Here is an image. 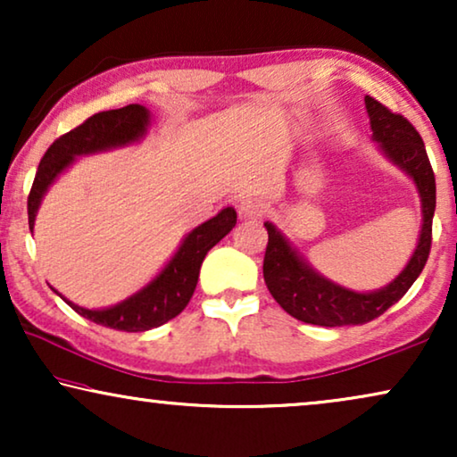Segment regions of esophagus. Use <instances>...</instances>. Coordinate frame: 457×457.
<instances>
[{
	"mask_svg": "<svg viewBox=\"0 0 457 457\" xmlns=\"http://www.w3.org/2000/svg\"><path fill=\"white\" fill-rule=\"evenodd\" d=\"M239 214L243 218H262L266 214V204L258 197H247L239 205Z\"/></svg>",
	"mask_w": 457,
	"mask_h": 457,
	"instance_id": "obj_1",
	"label": "esophagus"
}]
</instances>
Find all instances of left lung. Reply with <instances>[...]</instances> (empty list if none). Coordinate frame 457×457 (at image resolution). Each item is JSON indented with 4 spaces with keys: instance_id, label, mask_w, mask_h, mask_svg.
<instances>
[{
    "instance_id": "left-lung-1",
    "label": "left lung",
    "mask_w": 457,
    "mask_h": 457,
    "mask_svg": "<svg viewBox=\"0 0 457 457\" xmlns=\"http://www.w3.org/2000/svg\"><path fill=\"white\" fill-rule=\"evenodd\" d=\"M366 110L370 116L372 135L383 152L402 166L416 180L422 197L420 241L408 266L385 289L374 293H353L318 277L305 262L289 247L285 237L266 222L268 245L264 253V280L268 291L287 314L318 327H347L366 324L385 314L402 299L427 266L433 243V214L436 204L435 172L427 155V147L408 118L393 112L377 99L366 96Z\"/></svg>"
}]
</instances>
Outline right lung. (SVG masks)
<instances>
[{
	"label": "right lung",
	"mask_w": 457,
	"mask_h": 457,
	"mask_svg": "<svg viewBox=\"0 0 457 457\" xmlns=\"http://www.w3.org/2000/svg\"><path fill=\"white\" fill-rule=\"evenodd\" d=\"M149 122V112L139 104L124 105L118 110L97 112L87 118L77 129L68 130L58 137L47 152L43 154L37 168L33 187L29 193V228L35 227V214L39 208V202L52 180L64 170V168L74 160V155H83L91 152H102V149L124 145L145 133ZM237 224V212L233 208L222 210L220 214L212 218L197 227L189 237L183 241V245L177 255L170 260L158 278L145 289L129 297L127 302L114 305L108 310H85L79 308L71 302H66L71 308L87 320L102 324V327L127 330V333H141L172 320L185 310L189 299L195 291L199 268L205 253L222 239L224 235L230 233Z\"/></svg>",
	"instance_id": "obj_1"
}]
</instances>
